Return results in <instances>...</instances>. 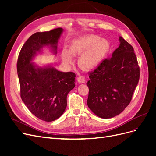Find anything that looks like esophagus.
Wrapping results in <instances>:
<instances>
[{
    "label": "esophagus",
    "instance_id": "esophagus-1",
    "mask_svg": "<svg viewBox=\"0 0 156 156\" xmlns=\"http://www.w3.org/2000/svg\"><path fill=\"white\" fill-rule=\"evenodd\" d=\"M77 81L79 83H84L85 82V77L83 75H79L77 77Z\"/></svg>",
    "mask_w": 156,
    "mask_h": 156
}]
</instances>
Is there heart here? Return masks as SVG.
<instances>
[{
    "instance_id": "obj_1",
    "label": "heart",
    "mask_w": 156,
    "mask_h": 156,
    "mask_svg": "<svg viewBox=\"0 0 156 156\" xmlns=\"http://www.w3.org/2000/svg\"><path fill=\"white\" fill-rule=\"evenodd\" d=\"M110 49L111 45L107 40L91 34L73 40L68 51L63 49L62 58L65 64H71L72 56L81 55L78 60L79 67L84 69H92L105 58Z\"/></svg>"
}]
</instances>
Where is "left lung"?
Instances as JSON below:
<instances>
[{
    "instance_id": "obj_1",
    "label": "left lung",
    "mask_w": 156,
    "mask_h": 156,
    "mask_svg": "<svg viewBox=\"0 0 156 156\" xmlns=\"http://www.w3.org/2000/svg\"><path fill=\"white\" fill-rule=\"evenodd\" d=\"M112 57L88 72L87 105L102 119L112 118L124 110L139 81L140 68L133 48L122 37Z\"/></svg>"
}]
</instances>
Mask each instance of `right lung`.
Instances as JSON below:
<instances>
[{
	"label": "right lung",
	"instance_id": "right-lung-1",
	"mask_svg": "<svg viewBox=\"0 0 156 156\" xmlns=\"http://www.w3.org/2000/svg\"><path fill=\"white\" fill-rule=\"evenodd\" d=\"M62 31V28H56L33 34L23 45L17 58L21 98L33 115L45 122L54 121L63 114L68 94L75 86V74L55 68H36L31 61L44 46L49 45L56 51Z\"/></svg>",
	"mask_w": 156,
	"mask_h": 156
}]
</instances>
